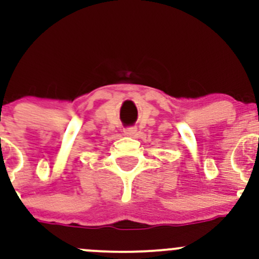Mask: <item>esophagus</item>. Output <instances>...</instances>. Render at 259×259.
Instances as JSON below:
<instances>
[{"label": "esophagus", "mask_w": 259, "mask_h": 259, "mask_svg": "<svg viewBox=\"0 0 259 259\" xmlns=\"http://www.w3.org/2000/svg\"><path fill=\"white\" fill-rule=\"evenodd\" d=\"M136 130L135 127H127V128H124V135L126 136H133L136 133Z\"/></svg>", "instance_id": "34e87169"}]
</instances>
